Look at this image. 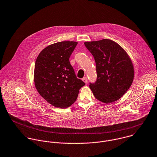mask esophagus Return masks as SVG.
I'll use <instances>...</instances> for the list:
<instances>
[{
	"instance_id": "1",
	"label": "esophagus",
	"mask_w": 157,
	"mask_h": 157,
	"mask_svg": "<svg viewBox=\"0 0 157 157\" xmlns=\"http://www.w3.org/2000/svg\"><path fill=\"white\" fill-rule=\"evenodd\" d=\"M82 80L86 83V84H88V78H87V77H83V78H82Z\"/></svg>"
}]
</instances>
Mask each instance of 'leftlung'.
<instances>
[{
    "instance_id": "1",
    "label": "left lung",
    "mask_w": 157,
    "mask_h": 157,
    "mask_svg": "<svg viewBox=\"0 0 157 157\" xmlns=\"http://www.w3.org/2000/svg\"><path fill=\"white\" fill-rule=\"evenodd\" d=\"M94 56L97 80L90 89L98 100L110 103L120 99L131 87L134 76L132 62L125 50L109 39L86 42Z\"/></svg>"
}]
</instances>
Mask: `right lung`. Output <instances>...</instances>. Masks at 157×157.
Masks as SVG:
<instances>
[{
    "label": "right lung",
    "mask_w": 157,
    "mask_h": 157,
    "mask_svg": "<svg viewBox=\"0 0 157 157\" xmlns=\"http://www.w3.org/2000/svg\"><path fill=\"white\" fill-rule=\"evenodd\" d=\"M77 42H60L49 45L39 54L34 81L39 94L56 108H67L76 100L85 83L77 78L69 62Z\"/></svg>",
    "instance_id": "right-lung-1"
}]
</instances>
